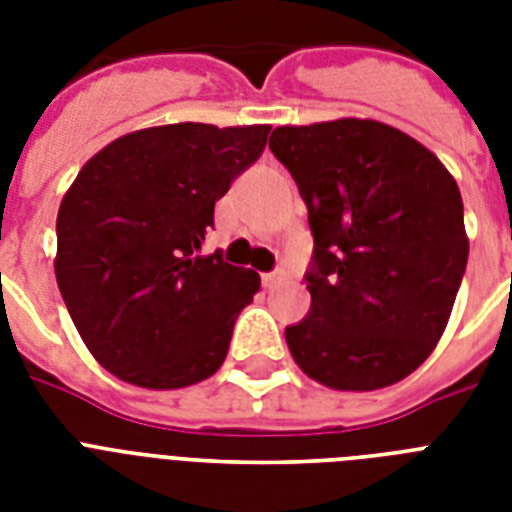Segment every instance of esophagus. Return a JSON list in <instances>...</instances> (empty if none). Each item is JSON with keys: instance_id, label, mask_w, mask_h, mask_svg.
Segmentation results:
<instances>
[{"instance_id": "34e87169", "label": "esophagus", "mask_w": 512, "mask_h": 512, "mask_svg": "<svg viewBox=\"0 0 512 512\" xmlns=\"http://www.w3.org/2000/svg\"><path fill=\"white\" fill-rule=\"evenodd\" d=\"M284 279H287V273L281 271V268H279V271L263 273V287L265 289H273V287H276V284H281V281H284Z\"/></svg>"}]
</instances>
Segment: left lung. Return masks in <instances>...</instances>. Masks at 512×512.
Listing matches in <instances>:
<instances>
[{
	"mask_svg": "<svg viewBox=\"0 0 512 512\" xmlns=\"http://www.w3.org/2000/svg\"><path fill=\"white\" fill-rule=\"evenodd\" d=\"M268 148L308 207L311 311L284 329L335 390L404 380L436 348L468 265L460 188L428 148L372 119L279 127Z\"/></svg>",
	"mask_w": 512,
	"mask_h": 512,
	"instance_id": "8db88e82",
	"label": "left lung"
}]
</instances>
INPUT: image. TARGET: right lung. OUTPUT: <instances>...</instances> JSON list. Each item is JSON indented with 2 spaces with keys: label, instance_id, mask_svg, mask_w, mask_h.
<instances>
[{
  "label": "right lung",
  "instance_id": "obj_1",
  "mask_svg": "<svg viewBox=\"0 0 512 512\" xmlns=\"http://www.w3.org/2000/svg\"><path fill=\"white\" fill-rule=\"evenodd\" d=\"M271 127L183 122L108 143L58 209L55 279L84 345L119 380L172 390L225 361L260 276L201 255L215 201Z\"/></svg>",
  "mask_w": 512,
  "mask_h": 512
}]
</instances>
